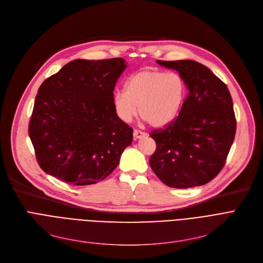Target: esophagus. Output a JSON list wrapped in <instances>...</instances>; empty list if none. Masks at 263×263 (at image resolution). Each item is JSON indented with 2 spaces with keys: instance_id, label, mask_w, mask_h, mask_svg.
<instances>
[{
  "instance_id": "esophagus-1",
  "label": "esophagus",
  "mask_w": 263,
  "mask_h": 263,
  "mask_svg": "<svg viewBox=\"0 0 263 263\" xmlns=\"http://www.w3.org/2000/svg\"><path fill=\"white\" fill-rule=\"evenodd\" d=\"M133 135H134L135 139H142V137H144V136H146V135H147V133H146V132H144V131H141V130H137V129H135V130H134V132H133Z\"/></svg>"
}]
</instances>
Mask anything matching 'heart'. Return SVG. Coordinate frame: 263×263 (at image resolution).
Returning a JSON list of instances; mask_svg holds the SVG:
<instances>
[{
  "mask_svg": "<svg viewBox=\"0 0 263 263\" xmlns=\"http://www.w3.org/2000/svg\"><path fill=\"white\" fill-rule=\"evenodd\" d=\"M186 95V84L178 72L144 70L131 76L126 90H118L113 97L117 116L130 122L137 114L153 127H164L180 112Z\"/></svg>",
  "mask_w": 263,
  "mask_h": 263,
  "instance_id": "b5f03b06",
  "label": "heart"
}]
</instances>
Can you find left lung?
<instances>
[{"instance_id":"obj_1","label":"left lung","mask_w":263,"mask_h":263,"mask_svg":"<svg viewBox=\"0 0 263 263\" xmlns=\"http://www.w3.org/2000/svg\"><path fill=\"white\" fill-rule=\"evenodd\" d=\"M175 69L189 93L179 115L163 129L151 131L157 144L149 164L171 187L210 182L223 170L234 140L237 120L225 83L195 61H157Z\"/></svg>"}]
</instances>
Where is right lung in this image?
Here are the masks:
<instances>
[{
    "mask_svg": "<svg viewBox=\"0 0 263 263\" xmlns=\"http://www.w3.org/2000/svg\"><path fill=\"white\" fill-rule=\"evenodd\" d=\"M126 67L120 58L76 60L40 85L29 135L45 173L80 186L99 182L116 168L133 140V129L113 106Z\"/></svg>",
    "mask_w": 263,
    "mask_h": 263,
    "instance_id": "1",
    "label": "right lung"
}]
</instances>
